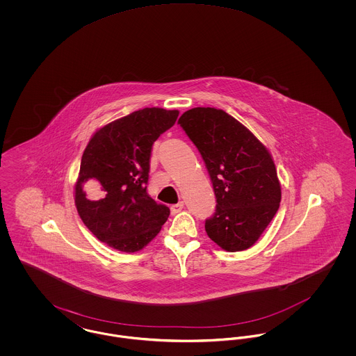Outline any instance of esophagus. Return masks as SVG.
Here are the masks:
<instances>
[{
    "label": "esophagus",
    "instance_id": "obj_1",
    "mask_svg": "<svg viewBox=\"0 0 356 356\" xmlns=\"http://www.w3.org/2000/svg\"><path fill=\"white\" fill-rule=\"evenodd\" d=\"M183 208H184V203H183V202L173 204V205H170V213H172V215H176V213H179Z\"/></svg>",
    "mask_w": 356,
    "mask_h": 356
}]
</instances>
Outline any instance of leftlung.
<instances>
[{
	"label": "left lung",
	"mask_w": 356,
	"mask_h": 356,
	"mask_svg": "<svg viewBox=\"0 0 356 356\" xmlns=\"http://www.w3.org/2000/svg\"><path fill=\"white\" fill-rule=\"evenodd\" d=\"M179 124L202 154L215 191L216 211L205 220L207 235L228 252L252 247L282 199L268 149L221 109L192 108Z\"/></svg>",
	"instance_id": "8db88e82"
}]
</instances>
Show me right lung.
Here are the masks:
<instances>
[{
  "label": "right lung",
  "instance_id": "1",
  "mask_svg": "<svg viewBox=\"0 0 356 356\" xmlns=\"http://www.w3.org/2000/svg\"><path fill=\"white\" fill-rule=\"evenodd\" d=\"M179 111L144 108L100 128L85 148L74 203L88 229L121 252H137L170 216L147 192L153 143Z\"/></svg>",
  "mask_w": 356,
  "mask_h": 356
}]
</instances>
